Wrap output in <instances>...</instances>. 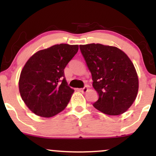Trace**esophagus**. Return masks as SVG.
Wrapping results in <instances>:
<instances>
[{"instance_id":"34e87169","label":"esophagus","mask_w":156,"mask_h":156,"mask_svg":"<svg viewBox=\"0 0 156 156\" xmlns=\"http://www.w3.org/2000/svg\"><path fill=\"white\" fill-rule=\"evenodd\" d=\"M87 90H88V87H87V86H85V87H84L83 88H82V89H80V92H86Z\"/></svg>"}]
</instances>
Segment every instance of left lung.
<instances>
[{
	"label": "left lung",
	"mask_w": 156,
	"mask_h": 156,
	"mask_svg": "<svg viewBox=\"0 0 156 156\" xmlns=\"http://www.w3.org/2000/svg\"><path fill=\"white\" fill-rule=\"evenodd\" d=\"M99 98L93 105L108 115H119L136 98L139 80L133 64L123 51L101 44L80 45Z\"/></svg>",
	"instance_id": "8db88e82"
}]
</instances>
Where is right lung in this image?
Returning a JSON list of instances; mask_svg holds the SVG:
<instances>
[{
  "label": "right lung",
  "instance_id": "right-lung-1",
  "mask_svg": "<svg viewBox=\"0 0 156 156\" xmlns=\"http://www.w3.org/2000/svg\"><path fill=\"white\" fill-rule=\"evenodd\" d=\"M78 51L77 44H55L28 60L20 76L19 90L32 112L51 117L65 108L74 90L68 86L64 69Z\"/></svg>",
  "mask_w": 156,
  "mask_h": 156
}]
</instances>
